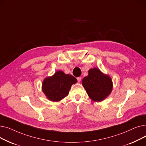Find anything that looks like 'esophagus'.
I'll return each instance as SVG.
<instances>
[{
  "label": "esophagus",
  "mask_w": 146,
  "mask_h": 146,
  "mask_svg": "<svg viewBox=\"0 0 146 146\" xmlns=\"http://www.w3.org/2000/svg\"><path fill=\"white\" fill-rule=\"evenodd\" d=\"M77 80H78V81L79 82H80V81H81V80H82V78H81L80 77H79V78H77Z\"/></svg>",
  "instance_id": "obj_1"
}]
</instances>
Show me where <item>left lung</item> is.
Returning <instances> with one entry per match:
<instances>
[{
  "mask_svg": "<svg viewBox=\"0 0 146 146\" xmlns=\"http://www.w3.org/2000/svg\"><path fill=\"white\" fill-rule=\"evenodd\" d=\"M82 85L88 96L94 101H101L111 92L112 82L110 76L104 74L97 68L90 69L83 78Z\"/></svg>",
  "mask_w": 146,
  "mask_h": 146,
  "instance_id": "1",
  "label": "left lung"
}]
</instances>
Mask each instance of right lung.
<instances>
[{"label":"right lung","instance_id":"add662e5","mask_svg":"<svg viewBox=\"0 0 146 146\" xmlns=\"http://www.w3.org/2000/svg\"><path fill=\"white\" fill-rule=\"evenodd\" d=\"M77 82L74 76L58 71L46 78L42 83V91L48 99L57 102L67 96L73 84Z\"/></svg>","mask_w":146,"mask_h":146}]
</instances>
